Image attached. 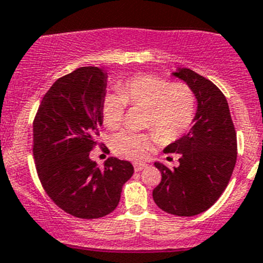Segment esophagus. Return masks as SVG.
<instances>
[{"label":"esophagus","mask_w":263,"mask_h":263,"mask_svg":"<svg viewBox=\"0 0 263 263\" xmlns=\"http://www.w3.org/2000/svg\"><path fill=\"white\" fill-rule=\"evenodd\" d=\"M145 167H147V164L145 163H134V171L139 172L142 171V170H144Z\"/></svg>","instance_id":"esophagus-1"}]
</instances>
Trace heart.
Returning a JSON list of instances; mask_svg holds the SVG:
<instances>
[{"label":"heart","mask_w":263,"mask_h":263,"mask_svg":"<svg viewBox=\"0 0 263 263\" xmlns=\"http://www.w3.org/2000/svg\"><path fill=\"white\" fill-rule=\"evenodd\" d=\"M118 88L119 92L105 95L101 102L102 121L107 128L118 129L123 124L126 105L145 107V124L166 142L182 137L194 121L196 96L187 83L140 73L121 81ZM156 139V134L123 130L112 137L111 148L123 158L140 161L149 154Z\"/></svg>","instance_id":"b5f03b06"}]
</instances>
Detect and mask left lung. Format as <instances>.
<instances>
[{
  "label": "left lung",
  "instance_id": "8db88e82",
  "mask_svg": "<svg viewBox=\"0 0 263 263\" xmlns=\"http://www.w3.org/2000/svg\"><path fill=\"white\" fill-rule=\"evenodd\" d=\"M173 74L195 92L197 111L191 130L164 148V153L180 154V166L154 163L162 180L153 200L163 212L194 216L212 208L228 186L237 162V133L226 96L212 81L187 68Z\"/></svg>",
  "mask_w": 263,
  "mask_h": 263
}]
</instances>
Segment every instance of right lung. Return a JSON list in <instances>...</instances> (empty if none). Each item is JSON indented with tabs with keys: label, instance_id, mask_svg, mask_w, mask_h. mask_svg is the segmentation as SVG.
<instances>
[{
	"label": "right lung",
	"instance_id": "right-lung-1",
	"mask_svg": "<svg viewBox=\"0 0 263 263\" xmlns=\"http://www.w3.org/2000/svg\"><path fill=\"white\" fill-rule=\"evenodd\" d=\"M106 73L81 67L58 78L43 97L32 123V153L43 189L57 206L76 218L97 219L118 206L132 163L91 161L102 125Z\"/></svg>",
	"mask_w": 263,
	"mask_h": 263
}]
</instances>
